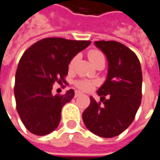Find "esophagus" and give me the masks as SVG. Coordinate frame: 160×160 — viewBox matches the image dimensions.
<instances>
[{"instance_id": "esophagus-1", "label": "esophagus", "mask_w": 160, "mask_h": 160, "mask_svg": "<svg viewBox=\"0 0 160 160\" xmlns=\"http://www.w3.org/2000/svg\"><path fill=\"white\" fill-rule=\"evenodd\" d=\"M82 93H81L80 91H76V92H75V97H78V96H82Z\"/></svg>"}]
</instances>
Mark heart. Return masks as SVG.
I'll list each match as a JSON object with an SVG mask.
<instances>
[{
    "label": "heart",
    "instance_id": "b5f03b06",
    "mask_svg": "<svg viewBox=\"0 0 160 160\" xmlns=\"http://www.w3.org/2000/svg\"><path fill=\"white\" fill-rule=\"evenodd\" d=\"M89 61L92 63V64H96L98 61H101V60H104V56L102 53L99 52V51H91L89 52ZM78 59V57H75L73 58L71 61L70 62V68H73V66L76 64V61ZM77 86H78L79 89H82V90H90L92 89L93 86H94V83L91 82H88V81H79V82H77Z\"/></svg>",
    "mask_w": 160,
    "mask_h": 160
}]
</instances>
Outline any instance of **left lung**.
<instances>
[{
  "label": "left lung",
  "mask_w": 160,
  "mask_h": 160,
  "mask_svg": "<svg viewBox=\"0 0 160 160\" xmlns=\"http://www.w3.org/2000/svg\"><path fill=\"white\" fill-rule=\"evenodd\" d=\"M94 44L108 60L107 78L96 91L103 105L90 96V104L82 113V121L96 135L113 138L131 125L140 107L141 67L135 53L119 42L102 40Z\"/></svg>",
  "instance_id": "1"
}]
</instances>
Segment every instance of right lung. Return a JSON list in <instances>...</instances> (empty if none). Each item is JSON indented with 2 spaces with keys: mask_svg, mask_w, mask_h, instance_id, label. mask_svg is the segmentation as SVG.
Returning a JSON list of instances; mask_svg holds the SVG:
<instances>
[{
  "mask_svg": "<svg viewBox=\"0 0 160 160\" xmlns=\"http://www.w3.org/2000/svg\"><path fill=\"white\" fill-rule=\"evenodd\" d=\"M90 43L47 38L24 52L15 74L14 97L18 114L29 132L46 135L59 125L62 108L71 102L75 92L70 89L63 96H53L52 86L65 82L71 59Z\"/></svg>",
  "mask_w": 160,
  "mask_h": 160,
  "instance_id": "1",
  "label": "right lung"
}]
</instances>
